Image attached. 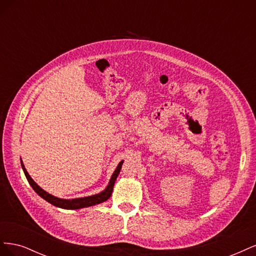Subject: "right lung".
Wrapping results in <instances>:
<instances>
[{
	"label": "right lung",
	"mask_w": 256,
	"mask_h": 256,
	"mask_svg": "<svg viewBox=\"0 0 256 256\" xmlns=\"http://www.w3.org/2000/svg\"><path fill=\"white\" fill-rule=\"evenodd\" d=\"M122 164H124V160H122L120 164H118V168H115V171L113 172V174H112V176L110 178L109 184H108L106 188L104 191L97 193V194L90 196H84V198H56V196L50 194V193H48L47 191H44L42 188H40V186H38L33 180V178L30 176V174L28 173L24 164H23V162L21 160L22 170H23V172H24V175L26 177L28 184H30V187L34 189V191L37 193L38 196H40V198H42L44 200H47L48 203H50V204H52L54 206H56V207L63 208V209H80V208L90 207V206H94V205H97V204H100V203H104V202H106V200H109V198L112 194V191H113V187H114V184H115L116 178H118V174L120 172V168H122Z\"/></svg>",
	"instance_id": "right-lung-1"
}]
</instances>
